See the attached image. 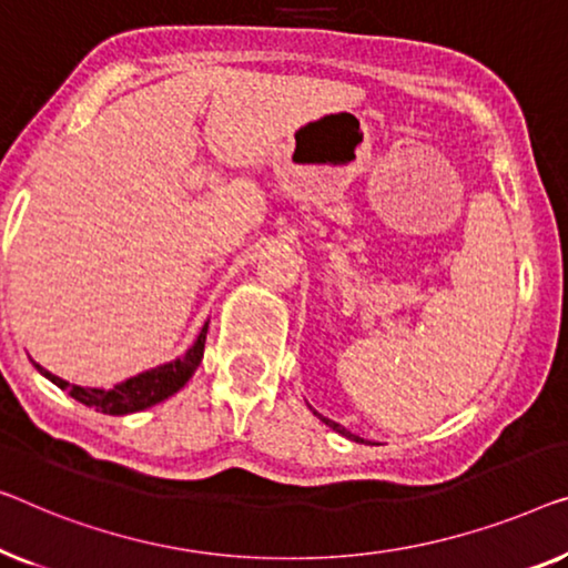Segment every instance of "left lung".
I'll return each instance as SVG.
<instances>
[{
    "mask_svg": "<svg viewBox=\"0 0 568 568\" xmlns=\"http://www.w3.org/2000/svg\"><path fill=\"white\" fill-rule=\"evenodd\" d=\"M316 416H318V413H316ZM318 418H321V420H324L328 428H334V430H336V434H342V436H346V438H354V442H362V438H357V436H354V434H349V430H346L344 426H338V423H334V420H328V418H324V416H318Z\"/></svg>",
    "mask_w": 568,
    "mask_h": 568,
    "instance_id": "8db88e82",
    "label": "left lung"
}]
</instances>
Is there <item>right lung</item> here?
Here are the masks:
<instances>
[{"instance_id":"right-lung-1","label":"right lung","mask_w":568,"mask_h":568,"mask_svg":"<svg viewBox=\"0 0 568 568\" xmlns=\"http://www.w3.org/2000/svg\"><path fill=\"white\" fill-rule=\"evenodd\" d=\"M206 332H209V324L201 328L196 344H193L181 359L168 362V365H163V367L148 369L138 377L124 379V383L114 385L112 390H97V387L71 385V383H65V379L55 377L53 372L42 369L40 365H36V367L50 379V383H55L61 390H68L71 393V397H75V400L83 405H89V408L106 413V416H126V413L145 410V408H150V405L165 400V397H171L173 393L181 390L185 383H189L191 375L199 369L201 359H203Z\"/></svg>"}]
</instances>
